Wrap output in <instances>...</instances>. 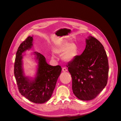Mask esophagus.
Here are the masks:
<instances>
[{
  "mask_svg": "<svg viewBox=\"0 0 121 121\" xmlns=\"http://www.w3.org/2000/svg\"><path fill=\"white\" fill-rule=\"evenodd\" d=\"M62 71L63 72H65V71H67V69L65 68V67H63L62 68Z\"/></svg>",
  "mask_w": 121,
  "mask_h": 121,
  "instance_id": "34e87169",
  "label": "esophagus"
}]
</instances>
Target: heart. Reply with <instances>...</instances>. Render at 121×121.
<instances>
[{
    "label": "heart",
    "mask_w": 121,
    "mask_h": 121,
    "mask_svg": "<svg viewBox=\"0 0 121 121\" xmlns=\"http://www.w3.org/2000/svg\"><path fill=\"white\" fill-rule=\"evenodd\" d=\"M55 52L59 55H63V60L69 62L72 61L77 55L78 47L75 43H64L55 49Z\"/></svg>",
    "instance_id": "1"
}]
</instances>
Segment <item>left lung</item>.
<instances>
[{
    "instance_id": "8db88e82",
    "label": "left lung",
    "mask_w": 121,
    "mask_h": 121,
    "mask_svg": "<svg viewBox=\"0 0 121 121\" xmlns=\"http://www.w3.org/2000/svg\"><path fill=\"white\" fill-rule=\"evenodd\" d=\"M72 78V90L82 100L95 99L107 83L109 64L102 44L95 38L86 39L85 49L66 65Z\"/></svg>"
}]
</instances>
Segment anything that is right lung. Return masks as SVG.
<instances>
[{
    "instance_id": "1",
    "label": "right lung",
    "mask_w": 121,
    "mask_h": 121,
    "mask_svg": "<svg viewBox=\"0 0 121 121\" xmlns=\"http://www.w3.org/2000/svg\"><path fill=\"white\" fill-rule=\"evenodd\" d=\"M33 38L28 37L19 47L14 63V76L20 93L30 101L35 103H43L51 97L59 77L62 68L60 65H48L45 57L37 52L34 54L38 61L36 77L30 81L23 75L22 53L32 45Z\"/></svg>"
}]
</instances>
